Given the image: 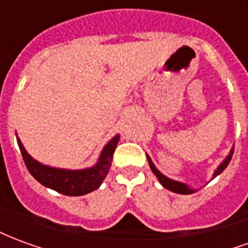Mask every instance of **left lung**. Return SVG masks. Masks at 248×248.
<instances>
[{
	"mask_svg": "<svg viewBox=\"0 0 248 248\" xmlns=\"http://www.w3.org/2000/svg\"><path fill=\"white\" fill-rule=\"evenodd\" d=\"M232 154H234V150H231V153H230V155L224 159V162L220 165V166L218 167V170L215 171V174H214V177H217L218 174H220V172L223 171L226 167L229 166L230 161H231V158H232ZM147 159H149V163H150V167L151 170H153V172L155 174L156 178L159 179V182L162 183V186L166 187L167 190H170V191H174V192H178V194H191L192 190H190L188 187L186 186V185H183V183H179V182H175V181H171V179H169V178H166L163 174H161V172L158 171L155 169V166L153 165V162H151V159L147 156Z\"/></svg>",
	"mask_w": 248,
	"mask_h": 248,
	"instance_id": "1",
	"label": "left lung"
}]
</instances>
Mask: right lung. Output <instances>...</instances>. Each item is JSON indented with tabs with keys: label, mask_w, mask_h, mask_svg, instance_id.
I'll return each mask as SVG.
<instances>
[{
	"label": "right lung",
	"mask_w": 248,
	"mask_h": 248,
	"mask_svg": "<svg viewBox=\"0 0 248 248\" xmlns=\"http://www.w3.org/2000/svg\"><path fill=\"white\" fill-rule=\"evenodd\" d=\"M118 140L119 135H117L105 146L102 155L95 166L92 169H86V170H79V171H70V170L44 166L28 154L21 140H17V142H18L19 151L22 154L28 170L41 185L53 188L63 195L78 197V195H85L87 192L94 191L95 188L101 186L102 181L108 175V169L111 166L113 154Z\"/></svg>",
	"instance_id": "add662e5"
}]
</instances>
